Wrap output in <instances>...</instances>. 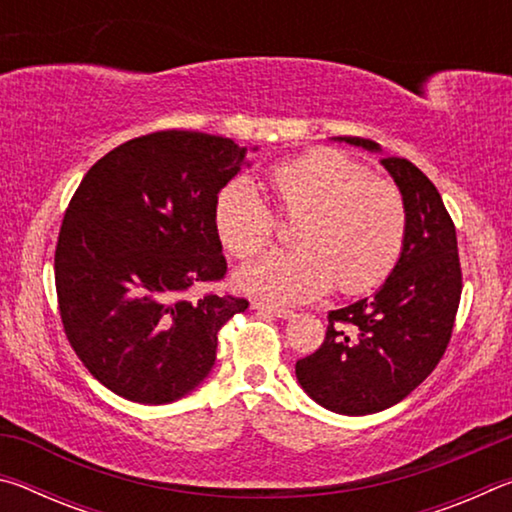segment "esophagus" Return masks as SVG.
Masks as SVG:
<instances>
[{
  "label": "esophagus",
  "instance_id": "obj_1",
  "mask_svg": "<svg viewBox=\"0 0 512 512\" xmlns=\"http://www.w3.org/2000/svg\"><path fill=\"white\" fill-rule=\"evenodd\" d=\"M253 309L257 314H268V316H275V318H291L293 311L289 309H277V307H268L264 302H253Z\"/></svg>",
  "mask_w": 512,
  "mask_h": 512
}]
</instances>
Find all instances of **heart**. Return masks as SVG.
Wrapping results in <instances>:
<instances>
[{"label":"heart","instance_id":"heart-1","mask_svg":"<svg viewBox=\"0 0 512 512\" xmlns=\"http://www.w3.org/2000/svg\"><path fill=\"white\" fill-rule=\"evenodd\" d=\"M277 212L300 216L289 253L241 266L237 287L273 305H300L334 287L359 296L379 287L400 262L409 214L400 189L336 149H314L268 173ZM221 244L239 259L271 244L275 216L257 189L239 178L214 203Z\"/></svg>","mask_w":512,"mask_h":512}]
</instances>
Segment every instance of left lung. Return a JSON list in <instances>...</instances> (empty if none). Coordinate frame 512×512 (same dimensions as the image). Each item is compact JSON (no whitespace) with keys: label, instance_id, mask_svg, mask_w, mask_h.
<instances>
[{"label":"left lung","instance_id":"obj_1","mask_svg":"<svg viewBox=\"0 0 512 512\" xmlns=\"http://www.w3.org/2000/svg\"><path fill=\"white\" fill-rule=\"evenodd\" d=\"M339 140L379 151L363 137ZM381 164L409 214L404 253L375 298L329 311L323 345L296 363L311 400L341 415L384 411L418 388L443 359L461 302L456 228L436 185L406 158Z\"/></svg>","mask_w":512,"mask_h":512}]
</instances>
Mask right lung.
Here are the masks:
<instances>
[{"label": "right lung", "instance_id": "right-lung-1", "mask_svg": "<svg viewBox=\"0 0 512 512\" xmlns=\"http://www.w3.org/2000/svg\"><path fill=\"white\" fill-rule=\"evenodd\" d=\"M246 162L230 137L158 131L85 173L58 232L60 320L94 379L140 404H169L210 375L219 329L248 300L205 293L228 271L214 203Z\"/></svg>", "mask_w": 512, "mask_h": 512}]
</instances>
